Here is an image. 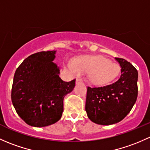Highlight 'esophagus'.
Wrapping results in <instances>:
<instances>
[{
    "mask_svg": "<svg viewBox=\"0 0 150 150\" xmlns=\"http://www.w3.org/2000/svg\"><path fill=\"white\" fill-rule=\"evenodd\" d=\"M83 83V80L81 79V78H78V79L76 80V83L78 84V83Z\"/></svg>",
    "mask_w": 150,
    "mask_h": 150,
    "instance_id": "obj_1",
    "label": "esophagus"
}]
</instances>
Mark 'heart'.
<instances>
[{"label": "heart", "instance_id": "obj_1", "mask_svg": "<svg viewBox=\"0 0 150 150\" xmlns=\"http://www.w3.org/2000/svg\"><path fill=\"white\" fill-rule=\"evenodd\" d=\"M67 65L73 73L89 72V79L96 86L112 81L120 71L117 64L110 62L101 55H86L77 59L75 65L70 62Z\"/></svg>", "mask_w": 150, "mask_h": 150}]
</instances>
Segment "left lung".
<instances>
[{"mask_svg": "<svg viewBox=\"0 0 150 150\" xmlns=\"http://www.w3.org/2000/svg\"><path fill=\"white\" fill-rule=\"evenodd\" d=\"M115 59L121 66L119 80L108 86L87 89L88 117L100 125H111L124 119L137 98V70L126 59Z\"/></svg>", "mask_w": 150, "mask_h": 150, "instance_id": "obj_1", "label": "left lung"}]
</instances>
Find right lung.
<instances>
[{
  "label": "right lung",
  "mask_w": 150,
  "mask_h": 150,
  "mask_svg": "<svg viewBox=\"0 0 150 150\" xmlns=\"http://www.w3.org/2000/svg\"><path fill=\"white\" fill-rule=\"evenodd\" d=\"M56 51L30 55L16 70L11 100L16 111L25 122L35 127L54 124L63 112V100L73 90L75 79L64 82L52 62Z\"/></svg>",
  "instance_id": "1"
}]
</instances>
